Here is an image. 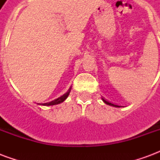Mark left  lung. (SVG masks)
I'll return each mask as SVG.
<instances>
[{
	"label": "left lung",
	"mask_w": 160,
	"mask_h": 160,
	"mask_svg": "<svg viewBox=\"0 0 160 160\" xmlns=\"http://www.w3.org/2000/svg\"><path fill=\"white\" fill-rule=\"evenodd\" d=\"M103 99V101H104V103L106 104H109V105H111V106H114V107H119L118 105H117V104H111V103H110V102H108V101H106L105 99H104V98H102Z\"/></svg>",
	"instance_id": "left-lung-1"
}]
</instances>
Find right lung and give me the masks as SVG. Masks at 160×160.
<instances>
[{
  "instance_id": "right-lung-1",
  "label": "right lung",
  "mask_w": 160,
  "mask_h": 160,
  "mask_svg": "<svg viewBox=\"0 0 160 160\" xmlns=\"http://www.w3.org/2000/svg\"><path fill=\"white\" fill-rule=\"evenodd\" d=\"M70 91H71V87H70L68 91L66 93H64L62 96H61L59 97L58 98H56L55 100L51 101V102H49V103H45V104H42V105H47V106H49V105H55V104H61V103H62L63 101L66 99L68 97V95L70 93Z\"/></svg>"
}]
</instances>
